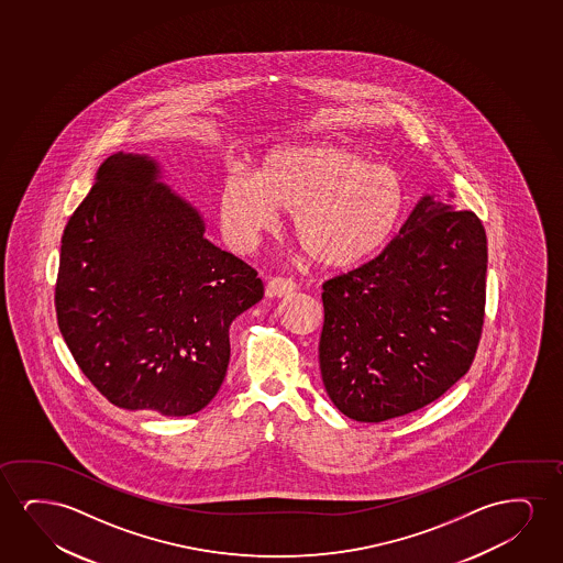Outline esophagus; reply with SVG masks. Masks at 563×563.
I'll return each mask as SVG.
<instances>
[{
	"mask_svg": "<svg viewBox=\"0 0 563 563\" xmlns=\"http://www.w3.org/2000/svg\"><path fill=\"white\" fill-rule=\"evenodd\" d=\"M296 290H298V285L294 283L292 278L275 277L267 283L265 292L269 298H283V296H288V294L296 292Z\"/></svg>",
	"mask_w": 563,
	"mask_h": 563,
	"instance_id": "esophagus-1",
	"label": "esophagus"
}]
</instances>
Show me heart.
<instances>
[{
    "mask_svg": "<svg viewBox=\"0 0 563 563\" xmlns=\"http://www.w3.org/2000/svg\"><path fill=\"white\" fill-rule=\"evenodd\" d=\"M277 208L292 211L294 236L317 263L346 269L390 240L406 188L393 167L332 142L278 147L257 177L232 170L223 178L219 213L232 246H252L277 221Z\"/></svg>",
    "mask_w": 563,
    "mask_h": 563,
    "instance_id": "obj_1",
    "label": "heart"
}]
</instances>
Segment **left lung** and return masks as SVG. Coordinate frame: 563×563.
<instances>
[{
    "label": "left lung",
    "instance_id": "obj_1",
    "mask_svg": "<svg viewBox=\"0 0 563 563\" xmlns=\"http://www.w3.org/2000/svg\"><path fill=\"white\" fill-rule=\"evenodd\" d=\"M319 365L344 416L380 423L440 398L470 371L485 323L486 232L424 196L400 234L323 285Z\"/></svg>",
    "mask_w": 563,
    "mask_h": 563
}]
</instances>
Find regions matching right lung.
I'll return each mask as SVG.
<instances>
[{"instance_id": "add662e5", "label": "right lung", "mask_w": 563, "mask_h": 563, "mask_svg": "<svg viewBox=\"0 0 563 563\" xmlns=\"http://www.w3.org/2000/svg\"><path fill=\"white\" fill-rule=\"evenodd\" d=\"M147 155L113 154L62 239L55 311L80 371L117 408L185 417L223 385L257 271L203 239Z\"/></svg>"}]
</instances>
